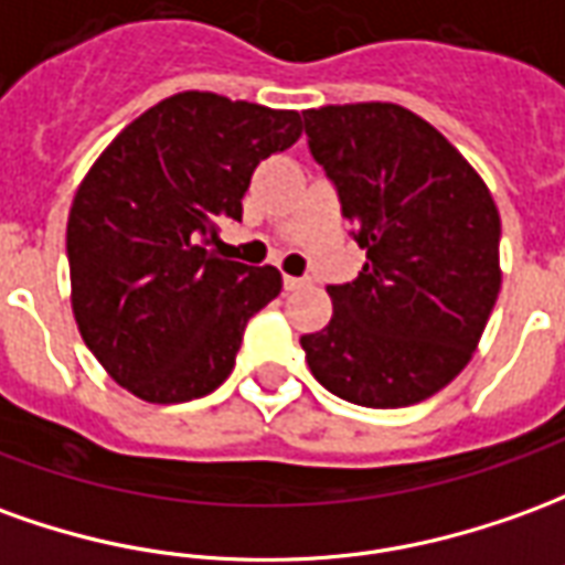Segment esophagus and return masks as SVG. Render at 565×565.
<instances>
[{"label": "esophagus", "mask_w": 565, "mask_h": 565, "mask_svg": "<svg viewBox=\"0 0 565 565\" xmlns=\"http://www.w3.org/2000/svg\"><path fill=\"white\" fill-rule=\"evenodd\" d=\"M309 287V278H294V275H284V290H302Z\"/></svg>", "instance_id": "esophagus-1"}]
</instances>
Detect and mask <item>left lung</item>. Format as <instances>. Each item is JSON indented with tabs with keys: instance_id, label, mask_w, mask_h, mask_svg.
Listing matches in <instances>:
<instances>
[{
	"instance_id": "8db88e82",
	"label": "left lung",
	"mask_w": 565,
	"mask_h": 565,
	"mask_svg": "<svg viewBox=\"0 0 565 565\" xmlns=\"http://www.w3.org/2000/svg\"><path fill=\"white\" fill-rule=\"evenodd\" d=\"M302 118L366 250L354 281L327 287L330 323L299 339L311 376L349 404H419L471 361L495 306V201L459 149L404 106H321Z\"/></svg>"
}]
</instances>
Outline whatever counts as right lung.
<instances>
[{
  "label": "right lung",
  "instance_id": "obj_1",
  "mask_svg": "<svg viewBox=\"0 0 565 565\" xmlns=\"http://www.w3.org/2000/svg\"><path fill=\"white\" fill-rule=\"evenodd\" d=\"M294 109L183 90L134 118L82 180L66 256L73 315L94 358L149 404L220 388L247 321L281 271L220 259V220H242L256 164L299 140Z\"/></svg>",
  "mask_w": 565,
  "mask_h": 565
}]
</instances>
